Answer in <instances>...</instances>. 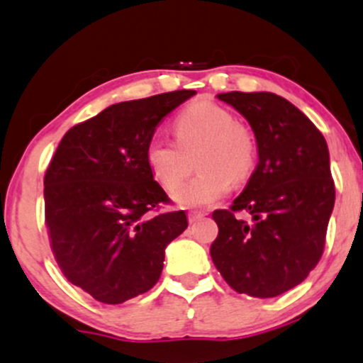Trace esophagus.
Listing matches in <instances>:
<instances>
[{"label": "esophagus", "mask_w": 363, "mask_h": 363, "mask_svg": "<svg viewBox=\"0 0 363 363\" xmlns=\"http://www.w3.org/2000/svg\"><path fill=\"white\" fill-rule=\"evenodd\" d=\"M205 217V213L203 212H189L188 213V220L191 222V224H193V222H196V220H200V218H203Z\"/></svg>", "instance_id": "obj_1"}]
</instances>
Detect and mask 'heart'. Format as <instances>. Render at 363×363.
Segmentation results:
<instances>
[{
  "instance_id": "1",
  "label": "heart",
  "mask_w": 363,
  "mask_h": 363,
  "mask_svg": "<svg viewBox=\"0 0 363 363\" xmlns=\"http://www.w3.org/2000/svg\"><path fill=\"white\" fill-rule=\"evenodd\" d=\"M177 143L155 136L146 146V163L163 189L172 191L187 172V155L201 148L194 178L175 189L186 208H206L225 196L234 182H245L257 165V139L246 123L210 99H198L174 118Z\"/></svg>"
}]
</instances>
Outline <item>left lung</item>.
<instances>
[{"mask_svg":"<svg viewBox=\"0 0 363 363\" xmlns=\"http://www.w3.org/2000/svg\"><path fill=\"white\" fill-rule=\"evenodd\" d=\"M252 125L257 169L229 210H215L210 255L227 284L274 298L305 281L324 253L334 206L328 143L312 121L274 93L218 94ZM246 211L250 223L235 217Z\"/></svg>","mask_w":363,"mask_h":363,"instance_id":"1","label":"left lung"}]
</instances>
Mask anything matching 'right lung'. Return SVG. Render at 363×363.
<instances>
[{
	"instance_id": "obj_1",
	"label": "right lung",
	"mask_w": 363,
	"mask_h": 363,
	"mask_svg": "<svg viewBox=\"0 0 363 363\" xmlns=\"http://www.w3.org/2000/svg\"><path fill=\"white\" fill-rule=\"evenodd\" d=\"M196 91L115 103L60 141L45 174V222L63 276L94 300L118 305L160 279L165 248L188 227L146 163L163 117Z\"/></svg>"
}]
</instances>
